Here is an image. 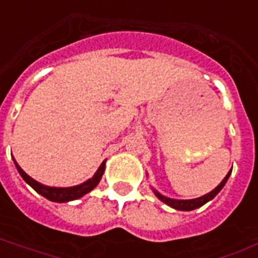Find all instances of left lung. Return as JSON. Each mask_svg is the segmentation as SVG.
I'll use <instances>...</instances> for the list:
<instances>
[{
	"label": "left lung",
	"mask_w": 258,
	"mask_h": 258,
	"mask_svg": "<svg viewBox=\"0 0 258 258\" xmlns=\"http://www.w3.org/2000/svg\"><path fill=\"white\" fill-rule=\"evenodd\" d=\"M230 173H231V171L227 173L226 176H225V179L221 181V184H219L217 188L213 189L211 192L206 194L205 197L197 198V199H189V201H176V199H169V198L163 197L161 194L156 192V191H155V194H156V197L159 198L160 201L164 202L165 205L171 206V207L176 209V210H181V211L195 210V209H198V207H201V206H203L205 203H207L209 201H211V199H213V198H214L215 195H217V194H218L219 191L223 188V185H225V183H226L227 179H229V176H230Z\"/></svg>",
	"instance_id": "obj_1"
}]
</instances>
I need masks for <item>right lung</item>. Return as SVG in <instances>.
<instances>
[{
    "label": "right lung",
    "instance_id": "1",
    "mask_svg": "<svg viewBox=\"0 0 258 258\" xmlns=\"http://www.w3.org/2000/svg\"><path fill=\"white\" fill-rule=\"evenodd\" d=\"M13 161H15L16 168H17V171L20 172V175L23 176L24 180L27 181L32 188L35 189L36 192H39L40 195H43L44 198H47L48 201L57 202V203L75 201V199H79V198H82L87 192H90L94 187H97V184L99 183V180H101L102 173L105 171V161H103L101 164V167H99L97 172H95V175L87 181H85L83 184L75 185V187H69V188H56V187H48V185L40 184L39 181L33 180L31 176H28L27 173L24 172L23 169H21V167L16 163L15 159H13Z\"/></svg>",
    "mask_w": 258,
    "mask_h": 258
}]
</instances>
